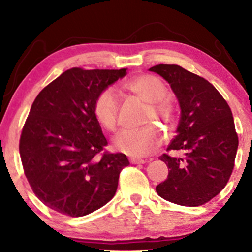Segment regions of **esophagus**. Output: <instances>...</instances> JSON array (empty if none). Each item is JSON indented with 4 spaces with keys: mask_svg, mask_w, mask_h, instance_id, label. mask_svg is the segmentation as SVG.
<instances>
[{
    "mask_svg": "<svg viewBox=\"0 0 252 252\" xmlns=\"http://www.w3.org/2000/svg\"><path fill=\"white\" fill-rule=\"evenodd\" d=\"M130 161H131V163L134 164H140V163L146 162V160H143V158H130Z\"/></svg>",
    "mask_w": 252,
    "mask_h": 252,
    "instance_id": "esophagus-1",
    "label": "esophagus"
}]
</instances>
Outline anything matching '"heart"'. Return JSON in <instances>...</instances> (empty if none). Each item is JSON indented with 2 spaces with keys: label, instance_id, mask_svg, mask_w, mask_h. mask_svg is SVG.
<instances>
[{
  "label": "heart",
  "instance_id": "1",
  "mask_svg": "<svg viewBox=\"0 0 252 252\" xmlns=\"http://www.w3.org/2000/svg\"><path fill=\"white\" fill-rule=\"evenodd\" d=\"M123 89L148 103L144 122L158 120L166 126L174 122L176 108L167 97L168 89L160 78L152 74H141L123 83ZM97 122L106 131H115L118 122V98L112 88L104 89L94 104ZM161 141V130L155 124H147L140 129L122 130L115 136L114 147L131 156L148 155L158 148Z\"/></svg>",
  "mask_w": 252,
  "mask_h": 252
}]
</instances>
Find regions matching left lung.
Here are the masks:
<instances>
[{
    "mask_svg": "<svg viewBox=\"0 0 252 252\" xmlns=\"http://www.w3.org/2000/svg\"><path fill=\"white\" fill-rule=\"evenodd\" d=\"M149 71L163 77L178 98L181 116L167 152L185 154L160 156L169 173L156 192L181 206H200L219 194L232 174L238 148L232 112L212 84L181 66L160 63Z\"/></svg>",
    "mask_w": 252,
    "mask_h": 252,
    "instance_id": "obj_1",
    "label": "left lung"
}]
</instances>
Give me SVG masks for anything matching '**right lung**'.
Segmentation results:
<instances>
[{
    "label": "right lung",
    "instance_id": "obj_1",
    "mask_svg": "<svg viewBox=\"0 0 252 252\" xmlns=\"http://www.w3.org/2000/svg\"><path fill=\"white\" fill-rule=\"evenodd\" d=\"M126 71L70 68L33 102L20 137V156L34 194L58 213L86 216L116 193L129 161L122 153L103 152L108 141L94 104Z\"/></svg>",
    "mask_w": 252,
    "mask_h": 252
}]
</instances>
